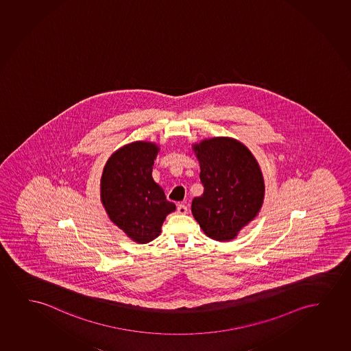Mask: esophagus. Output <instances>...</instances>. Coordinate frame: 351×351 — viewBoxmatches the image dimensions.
<instances>
[{
  "label": "esophagus",
  "mask_w": 351,
  "mask_h": 351,
  "mask_svg": "<svg viewBox=\"0 0 351 351\" xmlns=\"http://www.w3.org/2000/svg\"><path fill=\"white\" fill-rule=\"evenodd\" d=\"M187 206L186 205H178V208H176V212H178V214H186L187 213Z\"/></svg>",
  "instance_id": "esophagus-1"
}]
</instances>
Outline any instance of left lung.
I'll return each instance as SVG.
<instances>
[{"mask_svg":"<svg viewBox=\"0 0 351 351\" xmlns=\"http://www.w3.org/2000/svg\"><path fill=\"white\" fill-rule=\"evenodd\" d=\"M194 150L204 194L191 202L193 215L214 241L233 239L263 204L260 165L249 149L232 138L206 139Z\"/></svg>","mask_w":351,"mask_h":351,"instance_id":"obj_1","label":"left lung"}]
</instances>
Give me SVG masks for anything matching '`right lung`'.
I'll use <instances>...</instances> for the list:
<instances>
[{"mask_svg": "<svg viewBox=\"0 0 351 351\" xmlns=\"http://www.w3.org/2000/svg\"><path fill=\"white\" fill-rule=\"evenodd\" d=\"M158 146L134 141L115 151L101 178V201L110 220L132 241L158 237L164 219L175 210L152 178Z\"/></svg>", "mask_w": 351, "mask_h": 351, "instance_id": "right-lung-1", "label": "right lung"}]
</instances>
